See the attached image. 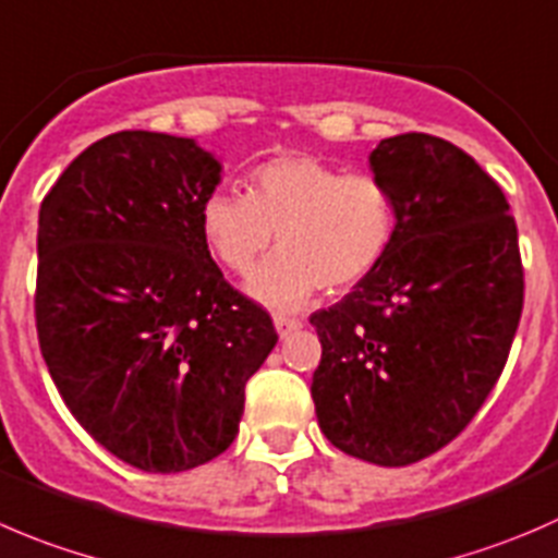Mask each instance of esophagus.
Here are the masks:
<instances>
[{
	"mask_svg": "<svg viewBox=\"0 0 558 558\" xmlns=\"http://www.w3.org/2000/svg\"><path fill=\"white\" fill-rule=\"evenodd\" d=\"M274 328H277V333H279V339H287V336L292 333V330H298L301 328V319H295V317H274Z\"/></svg>",
	"mask_w": 558,
	"mask_h": 558,
	"instance_id": "34e87169",
	"label": "esophagus"
}]
</instances>
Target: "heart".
Here are the masks:
<instances>
[{
	"instance_id": "heart-1",
	"label": "heart",
	"mask_w": 558,
	"mask_h": 558,
	"mask_svg": "<svg viewBox=\"0 0 558 558\" xmlns=\"http://www.w3.org/2000/svg\"><path fill=\"white\" fill-rule=\"evenodd\" d=\"M399 228L390 186L372 173H341L312 154H284L250 173V195L214 190L201 203V235L233 274H246L271 246L279 252L246 279V295L274 312H298L319 290L344 292L372 277Z\"/></svg>"
}]
</instances>
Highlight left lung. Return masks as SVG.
Wrapping results in <instances>:
<instances>
[{"instance_id": "8db88e82", "label": "left lung", "mask_w": 558, "mask_h": 558, "mask_svg": "<svg viewBox=\"0 0 558 558\" xmlns=\"http://www.w3.org/2000/svg\"><path fill=\"white\" fill-rule=\"evenodd\" d=\"M368 168L399 228L383 266L308 317L323 344L312 377L333 448L407 466L459 437L494 390L523 308L515 219L505 192L442 137H385Z\"/></svg>"}]
</instances>
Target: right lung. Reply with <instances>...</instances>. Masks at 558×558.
Segmentation results:
<instances>
[{"mask_svg": "<svg viewBox=\"0 0 558 558\" xmlns=\"http://www.w3.org/2000/svg\"><path fill=\"white\" fill-rule=\"evenodd\" d=\"M222 162L192 137L126 130L68 165L37 222V339L94 442L143 472L230 448L244 388L277 344L222 277L201 203Z\"/></svg>", "mask_w": 558, "mask_h": 558, "instance_id": "1", "label": "right lung"}]
</instances>
